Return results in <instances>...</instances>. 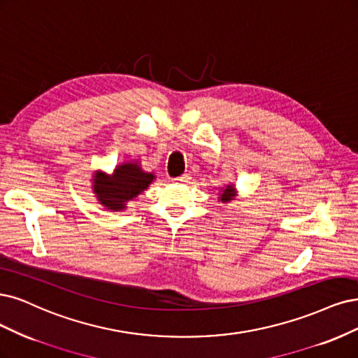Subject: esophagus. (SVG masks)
Segmentation results:
<instances>
[{"label": "esophagus", "mask_w": 358, "mask_h": 358, "mask_svg": "<svg viewBox=\"0 0 358 358\" xmlns=\"http://www.w3.org/2000/svg\"><path fill=\"white\" fill-rule=\"evenodd\" d=\"M189 179H191V175H189V173H183V175H180L179 178H176V179H175V182L185 183V182H189Z\"/></svg>", "instance_id": "esophagus-1"}]
</instances>
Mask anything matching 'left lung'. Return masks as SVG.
Wrapping results in <instances>:
<instances>
[{
	"instance_id": "1",
	"label": "left lung",
	"mask_w": 358,
	"mask_h": 358,
	"mask_svg": "<svg viewBox=\"0 0 358 358\" xmlns=\"http://www.w3.org/2000/svg\"><path fill=\"white\" fill-rule=\"evenodd\" d=\"M232 196H234V187H232V185H228L227 189L224 191V194H222L220 200H222V203H227V201L232 200Z\"/></svg>"
}]
</instances>
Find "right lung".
I'll list each match as a JSON object with an SVG mask.
<instances>
[{
	"mask_svg": "<svg viewBox=\"0 0 358 358\" xmlns=\"http://www.w3.org/2000/svg\"><path fill=\"white\" fill-rule=\"evenodd\" d=\"M154 179L152 173H145L136 163H126L114 170L113 176L97 173L93 179L94 192L99 201L109 210H122L126 203L148 188Z\"/></svg>",
	"mask_w": 358,
	"mask_h": 358,
	"instance_id": "obj_1",
	"label": "right lung"
}]
</instances>
